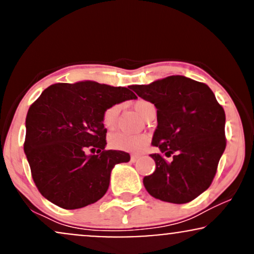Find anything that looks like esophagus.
<instances>
[{"instance_id": "1", "label": "esophagus", "mask_w": 254, "mask_h": 254, "mask_svg": "<svg viewBox=\"0 0 254 254\" xmlns=\"http://www.w3.org/2000/svg\"><path fill=\"white\" fill-rule=\"evenodd\" d=\"M139 158H140L139 154H132V156H130V162H132V163L136 162V160H138Z\"/></svg>"}]
</instances>
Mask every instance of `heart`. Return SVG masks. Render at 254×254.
<instances>
[{"instance_id": "1", "label": "heart", "mask_w": 254, "mask_h": 254, "mask_svg": "<svg viewBox=\"0 0 254 254\" xmlns=\"http://www.w3.org/2000/svg\"><path fill=\"white\" fill-rule=\"evenodd\" d=\"M152 108H154L153 104L148 101L139 100L134 103V109L136 110L139 115L145 118L147 113ZM119 113H120V106L114 104V106L109 107L103 113L102 122L103 126L108 129H113L118 124ZM108 142L110 147L115 148V150L126 151V152H139L147 145L148 138L144 134H132L126 132H114L109 135Z\"/></svg>"}]
</instances>
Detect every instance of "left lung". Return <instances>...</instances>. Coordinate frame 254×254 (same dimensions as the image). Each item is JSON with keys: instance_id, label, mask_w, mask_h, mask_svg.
<instances>
[{"instance_id": "8db88e82", "label": "left lung", "mask_w": 254, "mask_h": 254, "mask_svg": "<svg viewBox=\"0 0 254 254\" xmlns=\"http://www.w3.org/2000/svg\"><path fill=\"white\" fill-rule=\"evenodd\" d=\"M132 89L157 108L159 153L151 154L156 170L144 177L146 190L170 203L192 201L210 187L226 148L225 110L207 84L178 74Z\"/></svg>"}]
</instances>
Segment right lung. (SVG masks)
I'll list each match as a JSON object with an SVG mask.
<instances>
[{
  "instance_id": "1",
  "label": "right lung",
  "mask_w": 254,
  "mask_h": 254,
  "mask_svg": "<svg viewBox=\"0 0 254 254\" xmlns=\"http://www.w3.org/2000/svg\"><path fill=\"white\" fill-rule=\"evenodd\" d=\"M128 88L94 80L57 83L29 107L23 150L45 198L64 209H78L103 197L113 168L130 159L124 151L104 150L103 113L135 100ZM89 148L97 154L86 155Z\"/></svg>"
}]
</instances>
